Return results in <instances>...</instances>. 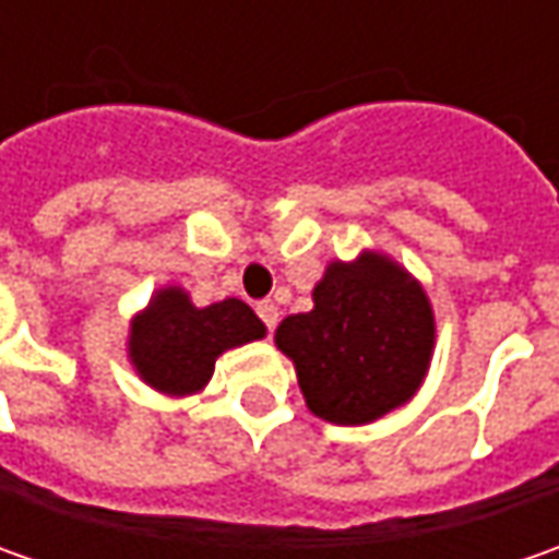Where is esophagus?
<instances>
[{"mask_svg":"<svg viewBox=\"0 0 559 559\" xmlns=\"http://www.w3.org/2000/svg\"><path fill=\"white\" fill-rule=\"evenodd\" d=\"M254 311H258V317L264 320V326H267V330L276 326V320H280V308H276L273 301H258V305H254Z\"/></svg>","mask_w":559,"mask_h":559,"instance_id":"34e87169","label":"esophagus"}]
</instances>
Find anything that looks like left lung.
<instances>
[{"label": "left lung", "mask_w": 559, "mask_h": 559, "mask_svg": "<svg viewBox=\"0 0 559 559\" xmlns=\"http://www.w3.org/2000/svg\"><path fill=\"white\" fill-rule=\"evenodd\" d=\"M313 308L276 326L313 417L367 426L417 395L436 352V313L417 276L385 251L330 261Z\"/></svg>", "instance_id": "8db88e82"}]
</instances>
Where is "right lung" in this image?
I'll use <instances>...</instances> for the list:
<instances>
[{"mask_svg": "<svg viewBox=\"0 0 559 559\" xmlns=\"http://www.w3.org/2000/svg\"><path fill=\"white\" fill-rule=\"evenodd\" d=\"M267 335L261 317L239 298L195 308L183 286L155 289L133 313L127 333V360L142 382L170 397L202 392L217 357Z\"/></svg>", "mask_w": 559, "mask_h": 559, "instance_id": "add662e5", "label": "right lung"}]
</instances>
